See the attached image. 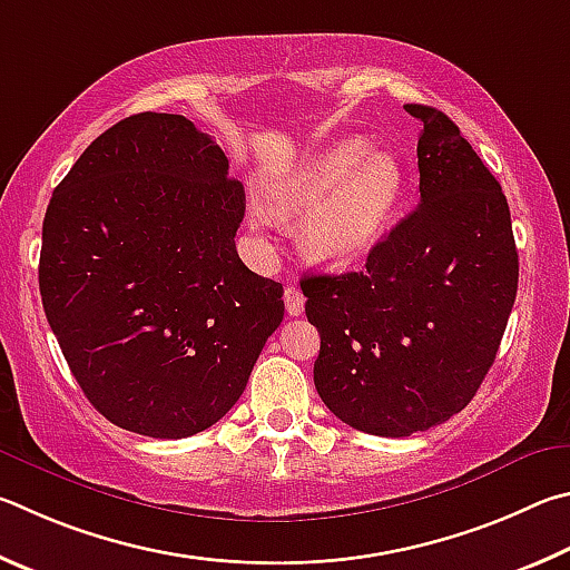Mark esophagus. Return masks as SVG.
<instances>
[{
    "mask_svg": "<svg viewBox=\"0 0 570 570\" xmlns=\"http://www.w3.org/2000/svg\"><path fill=\"white\" fill-rule=\"evenodd\" d=\"M285 311H287V315H303V311H305V295L297 291L295 285H287L285 287Z\"/></svg>",
    "mask_w": 570,
    "mask_h": 570,
    "instance_id": "1",
    "label": "esophagus"
}]
</instances>
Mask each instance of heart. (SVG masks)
<instances>
[{
  "mask_svg": "<svg viewBox=\"0 0 570 570\" xmlns=\"http://www.w3.org/2000/svg\"><path fill=\"white\" fill-rule=\"evenodd\" d=\"M407 175L393 153L361 137L341 139L269 185V217L303 215L297 227L303 253L327 267H347L381 243L403 203Z\"/></svg>",
  "mask_w": 570,
  "mask_h": 570,
  "instance_id": "obj_1",
  "label": "heart"
}]
</instances>
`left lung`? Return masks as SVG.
Here are the masks:
<instances>
[{
    "label": "left lung",
    "instance_id": "obj_1",
    "mask_svg": "<svg viewBox=\"0 0 570 570\" xmlns=\"http://www.w3.org/2000/svg\"><path fill=\"white\" fill-rule=\"evenodd\" d=\"M421 119V203L345 275H307L321 333L315 387L355 431L405 438L473 401L518 291L511 209L491 169L441 109Z\"/></svg>",
    "mask_w": 570,
    "mask_h": 570
}]
</instances>
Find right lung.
Here are the masks:
<instances>
[{"mask_svg":"<svg viewBox=\"0 0 570 570\" xmlns=\"http://www.w3.org/2000/svg\"><path fill=\"white\" fill-rule=\"evenodd\" d=\"M183 115L109 127L55 187L39 293L65 361L109 423L149 438L215 425L283 323V285L245 267V189Z\"/></svg>","mask_w":570,"mask_h":570,"instance_id":"1","label":"right lung"}]
</instances>
